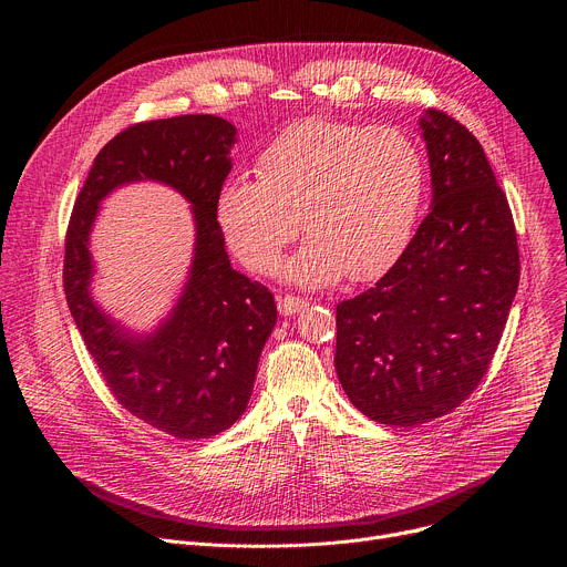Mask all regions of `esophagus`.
Here are the masks:
<instances>
[{
	"label": "esophagus",
	"instance_id": "obj_1",
	"mask_svg": "<svg viewBox=\"0 0 567 567\" xmlns=\"http://www.w3.org/2000/svg\"><path fill=\"white\" fill-rule=\"evenodd\" d=\"M307 307V300L305 298H300V296H280L278 298V309H280V313H285V316H293V313H298L300 309H305Z\"/></svg>",
	"mask_w": 567,
	"mask_h": 567
}]
</instances>
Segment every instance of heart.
Here are the masks:
<instances>
[{
	"mask_svg": "<svg viewBox=\"0 0 567 567\" xmlns=\"http://www.w3.org/2000/svg\"><path fill=\"white\" fill-rule=\"evenodd\" d=\"M256 173L219 190L228 247L271 274L302 221L311 239L287 271L309 285L385 274L411 245L426 197L417 141L390 125L298 121L262 150Z\"/></svg>",
	"mask_w": 567,
	"mask_h": 567,
	"instance_id": "obj_1",
	"label": "heart"
}]
</instances>
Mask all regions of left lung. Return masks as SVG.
<instances>
[{
  "label": "left lung",
  "instance_id": "left-lung-1",
  "mask_svg": "<svg viewBox=\"0 0 567 567\" xmlns=\"http://www.w3.org/2000/svg\"><path fill=\"white\" fill-rule=\"evenodd\" d=\"M433 206L368 291L337 305V374L370 420L411 429L449 415L487 374L520 278L516 226L480 141L422 121Z\"/></svg>",
  "mask_w": 567,
  "mask_h": 567
}]
</instances>
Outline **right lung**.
Here are the masks:
<instances>
[{
  "label": "right lung",
  "mask_w": 567,
  "mask_h": 567,
  "mask_svg": "<svg viewBox=\"0 0 567 567\" xmlns=\"http://www.w3.org/2000/svg\"><path fill=\"white\" fill-rule=\"evenodd\" d=\"M233 141L235 127L210 114L125 127L94 158L64 237L66 305L103 381L127 413L177 440L217 435L245 413L260 352L276 326L274 293L237 274L224 251L217 197L230 173ZM136 178L177 187L194 204L198 221L185 296L147 340L116 331L86 291V237L97 202L112 187Z\"/></svg>",
  "instance_id": "right-lung-1"
}]
</instances>
